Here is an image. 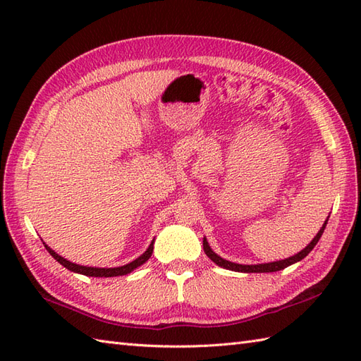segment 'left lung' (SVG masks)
<instances>
[{"label":"left lung","instance_id":"obj_1","mask_svg":"<svg viewBox=\"0 0 361 361\" xmlns=\"http://www.w3.org/2000/svg\"><path fill=\"white\" fill-rule=\"evenodd\" d=\"M329 220V219H327ZM327 220L324 221V225L321 226V229L318 231V234L313 237V240L305 247L302 251H299L298 255L291 256L288 259H283V260H276V262H270V264H257V265H242V264H234V262H229V260L220 257L219 255H216L209 247V243L206 239H203V250L206 252V256H208L212 262H216L219 267H224L226 270H233V271H240V273H271V271H279L283 270V268H287L291 264H296L299 260H302L305 256L309 255V252L315 248V245L318 243V240L321 239V235L324 233V228L327 225Z\"/></svg>","mask_w":361,"mask_h":361}]
</instances>
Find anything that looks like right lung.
Returning <instances> with one entry per match:
<instances>
[{
  "instance_id": "add662e5",
  "label": "right lung",
  "mask_w": 361,
  "mask_h": 361,
  "mask_svg": "<svg viewBox=\"0 0 361 361\" xmlns=\"http://www.w3.org/2000/svg\"><path fill=\"white\" fill-rule=\"evenodd\" d=\"M46 250H48L49 255L57 260L59 264H62L65 268H68L70 271L74 273H80V274H85V276H93V278H113V276H124L128 274L130 271H133L135 268H137L140 265H142L144 262H147L150 259L152 252H153V242L149 245V248L142 255L135 259L133 262H130L127 265H122V267H116V268H96V267H83V265H78V264H73L70 260L63 259L62 256H59L56 251L52 248H49L48 245H44Z\"/></svg>"
}]
</instances>
